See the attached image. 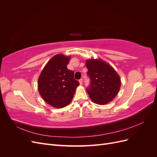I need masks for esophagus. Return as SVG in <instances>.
I'll return each instance as SVG.
<instances>
[{
	"label": "esophagus",
	"instance_id": "1",
	"mask_svg": "<svg viewBox=\"0 0 157 157\" xmlns=\"http://www.w3.org/2000/svg\"><path fill=\"white\" fill-rule=\"evenodd\" d=\"M82 81H83V80H82V78H80V79L79 80V83H80V85H82Z\"/></svg>",
	"mask_w": 157,
	"mask_h": 157
}]
</instances>
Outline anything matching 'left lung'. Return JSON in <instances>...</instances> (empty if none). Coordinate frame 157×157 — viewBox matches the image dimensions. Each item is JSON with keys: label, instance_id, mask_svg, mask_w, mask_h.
<instances>
[{"label": "left lung", "instance_id": "left-lung-1", "mask_svg": "<svg viewBox=\"0 0 157 157\" xmlns=\"http://www.w3.org/2000/svg\"><path fill=\"white\" fill-rule=\"evenodd\" d=\"M90 83L86 89L92 101L99 105L111 101L121 87V78L111 66L101 59L86 61Z\"/></svg>", "mask_w": 157, "mask_h": 157}]
</instances>
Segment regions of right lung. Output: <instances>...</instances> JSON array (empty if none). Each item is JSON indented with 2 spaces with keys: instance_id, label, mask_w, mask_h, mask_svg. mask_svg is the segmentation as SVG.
Masks as SVG:
<instances>
[{
  "instance_id": "add662e5",
  "label": "right lung",
  "mask_w": 157,
  "mask_h": 157,
  "mask_svg": "<svg viewBox=\"0 0 157 157\" xmlns=\"http://www.w3.org/2000/svg\"><path fill=\"white\" fill-rule=\"evenodd\" d=\"M70 57L54 56L47 64L38 80V89L42 99L51 106L62 108L72 101L78 81L73 71L67 68Z\"/></svg>"
}]
</instances>
